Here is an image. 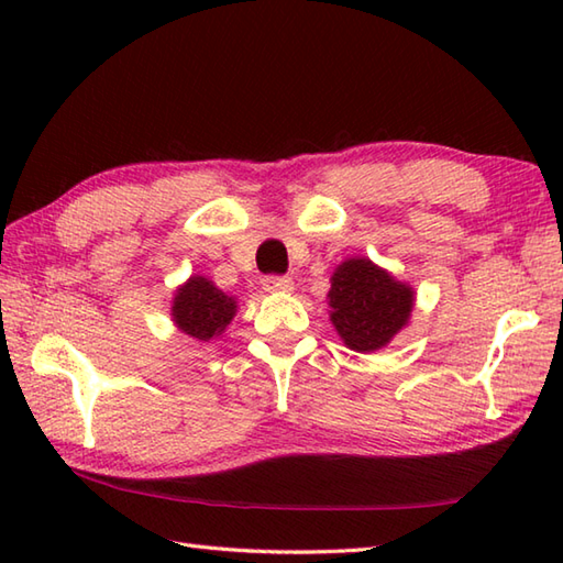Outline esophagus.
<instances>
[{
  "mask_svg": "<svg viewBox=\"0 0 563 563\" xmlns=\"http://www.w3.org/2000/svg\"><path fill=\"white\" fill-rule=\"evenodd\" d=\"M263 290L266 292H290L292 290V280L288 275H263Z\"/></svg>",
  "mask_w": 563,
  "mask_h": 563,
  "instance_id": "1",
  "label": "esophagus"
}]
</instances>
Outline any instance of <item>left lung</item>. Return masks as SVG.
<instances>
[{
    "mask_svg": "<svg viewBox=\"0 0 563 563\" xmlns=\"http://www.w3.org/2000/svg\"><path fill=\"white\" fill-rule=\"evenodd\" d=\"M329 305L343 343L357 353H369L387 345L409 321L413 292L367 258H351L333 273Z\"/></svg>",
    "mask_w": 563,
    "mask_h": 563,
    "instance_id": "1",
    "label": "left lung"
}]
</instances>
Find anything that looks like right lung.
Returning a JSON list of instances; mask_svg holds the SVG:
<instances>
[{
    "label": "right lung",
    "mask_w": 563,
    "mask_h": 563,
    "mask_svg": "<svg viewBox=\"0 0 563 563\" xmlns=\"http://www.w3.org/2000/svg\"><path fill=\"white\" fill-rule=\"evenodd\" d=\"M172 312L178 329L188 336L210 341L220 336L224 327L230 324L236 312V302L214 288L208 278L194 275L184 288H178Z\"/></svg>",
    "instance_id": "add662e5"
}]
</instances>
